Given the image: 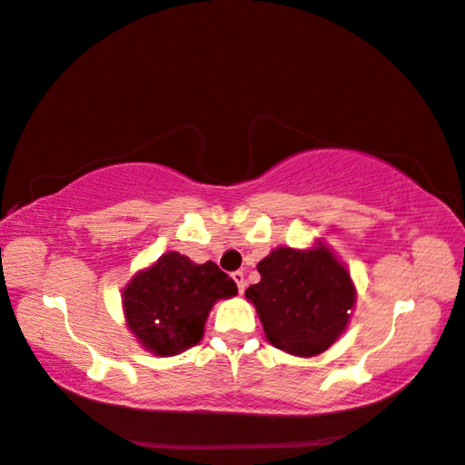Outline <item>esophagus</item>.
I'll return each mask as SVG.
<instances>
[{"instance_id": "34e87169", "label": "esophagus", "mask_w": 465, "mask_h": 465, "mask_svg": "<svg viewBox=\"0 0 465 465\" xmlns=\"http://www.w3.org/2000/svg\"><path fill=\"white\" fill-rule=\"evenodd\" d=\"M232 279H234V283H237V288H239V292L241 294H243V290H245V275L241 271H237V272H232Z\"/></svg>"}]
</instances>
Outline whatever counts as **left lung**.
I'll return each instance as SVG.
<instances>
[{"label": "left lung", "instance_id": "obj_1", "mask_svg": "<svg viewBox=\"0 0 465 465\" xmlns=\"http://www.w3.org/2000/svg\"><path fill=\"white\" fill-rule=\"evenodd\" d=\"M258 272L260 282L245 296L272 347L313 358L345 332L355 288L345 264L326 245L277 247L260 260Z\"/></svg>", "mask_w": 465, "mask_h": 465}]
</instances>
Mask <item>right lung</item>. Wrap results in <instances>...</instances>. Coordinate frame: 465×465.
I'll return each mask as SVG.
<instances>
[{
    "mask_svg": "<svg viewBox=\"0 0 465 465\" xmlns=\"http://www.w3.org/2000/svg\"><path fill=\"white\" fill-rule=\"evenodd\" d=\"M234 294L237 283L212 260L194 264L167 252L123 290L126 326L148 351L177 355L203 339L213 304Z\"/></svg>",
    "mask_w": 465,
    "mask_h": 465,
    "instance_id": "right-lung-1",
    "label": "right lung"
}]
</instances>
